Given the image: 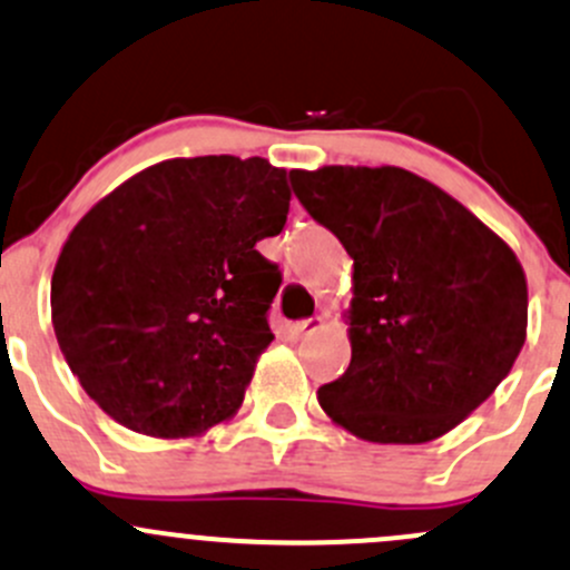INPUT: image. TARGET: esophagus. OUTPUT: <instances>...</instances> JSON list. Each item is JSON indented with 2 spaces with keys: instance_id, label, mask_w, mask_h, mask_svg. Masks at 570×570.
Returning <instances> with one entry per match:
<instances>
[{
  "instance_id": "1",
  "label": "esophagus",
  "mask_w": 570,
  "mask_h": 570,
  "mask_svg": "<svg viewBox=\"0 0 570 570\" xmlns=\"http://www.w3.org/2000/svg\"><path fill=\"white\" fill-rule=\"evenodd\" d=\"M322 327V316H311V320H301V322H292L289 325V333L295 335V338H305V335L316 333Z\"/></svg>"
}]
</instances>
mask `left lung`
I'll use <instances>...</instances> for the list:
<instances>
[{
	"mask_svg": "<svg viewBox=\"0 0 570 570\" xmlns=\"http://www.w3.org/2000/svg\"><path fill=\"white\" fill-rule=\"evenodd\" d=\"M305 213L355 262L350 368L316 395L368 442L417 445L459 426L511 371L527 335L517 254L412 171H289Z\"/></svg>",
	"mask_w": 570,
	"mask_h": 570,
	"instance_id": "obj_1",
	"label": "left lung"
}]
</instances>
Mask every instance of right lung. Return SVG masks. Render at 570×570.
<instances>
[{"mask_svg":"<svg viewBox=\"0 0 570 570\" xmlns=\"http://www.w3.org/2000/svg\"><path fill=\"white\" fill-rule=\"evenodd\" d=\"M286 171L265 158L155 164L70 232L51 278L59 350L100 410L149 436L202 434L243 404L281 269Z\"/></svg>","mask_w":570,"mask_h":570,"instance_id":"obj_1","label":"right lung"}]
</instances>
